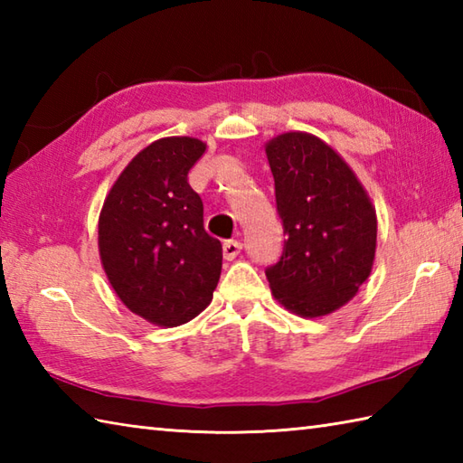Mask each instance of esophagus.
Returning <instances> with one entry per match:
<instances>
[{"instance_id": "esophagus-1", "label": "esophagus", "mask_w": 463, "mask_h": 463, "mask_svg": "<svg viewBox=\"0 0 463 463\" xmlns=\"http://www.w3.org/2000/svg\"><path fill=\"white\" fill-rule=\"evenodd\" d=\"M241 250H242V242H239V241H226L222 244V254H224L226 260L237 259L239 254H241Z\"/></svg>"}]
</instances>
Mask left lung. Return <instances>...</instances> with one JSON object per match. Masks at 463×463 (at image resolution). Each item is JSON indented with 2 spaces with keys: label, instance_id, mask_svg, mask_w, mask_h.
<instances>
[{
  "label": "left lung",
  "instance_id": "left-lung-1",
  "mask_svg": "<svg viewBox=\"0 0 463 463\" xmlns=\"http://www.w3.org/2000/svg\"><path fill=\"white\" fill-rule=\"evenodd\" d=\"M282 221V257L267 270L284 308L317 318L344 307L370 277L376 211L340 155L308 133L267 143Z\"/></svg>",
  "mask_w": 463,
  "mask_h": 463
}]
</instances>
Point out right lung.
I'll list each match as a JSON object with an SVG mask.
<instances>
[{"instance_id": "1", "label": "right lung", "mask_w": 463, "mask_h": 463, "mask_svg": "<svg viewBox=\"0 0 463 463\" xmlns=\"http://www.w3.org/2000/svg\"><path fill=\"white\" fill-rule=\"evenodd\" d=\"M206 145L191 137L151 143L125 166L99 216V254L127 308L156 326L201 314L221 279L222 247L203 226L189 171Z\"/></svg>"}]
</instances>
